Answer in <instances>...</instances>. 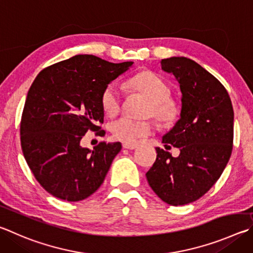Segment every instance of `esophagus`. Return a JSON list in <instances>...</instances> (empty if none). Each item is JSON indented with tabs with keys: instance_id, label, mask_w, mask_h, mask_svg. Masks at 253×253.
<instances>
[{
	"instance_id": "34e87169",
	"label": "esophagus",
	"mask_w": 253,
	"mask_h": 253,
	"mask_svg": "<svg viewBox=\"0 0 253 253\" xmlns=\"http://www.w3.org/2000/svg\"><path fill=\"white\" fill-rule=\"evenodd\" d=\"M123 148H125V149H135V148H137V145L136 144H123Z\"/></svg>"
}]
</instances>
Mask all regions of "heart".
<instances>
[{
	"mask_svg": "<svg viewBox=\"0 0 253 253\" xmlns=\"http://www.w3.org/2000/svg\"><path fill=\"white\" fill-rule=\"evenodd\" d=\"M132 88L140 91L148 98L146 115H151L159 123H170L177 116L176 104L169 99L170 88L162 77L151 72L140 73L129 82ZM122 104V90L117 82L105 87L100 95L103 111L109 116L116 114ZM109 130L116 140L131 144L140 137L147 136L151 130L148 119H134L127 116L118 117L109 124Z\"/></svg>",
	"mask_w": 253,
	"mask_h": 253,
	"instance_id": "obj_1",
	"label": "heart"
}]
</instances>
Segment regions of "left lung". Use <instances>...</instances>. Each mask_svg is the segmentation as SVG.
Segmentation results:
<instances>
[{
  "label": "left lung",
  "instance_id": "1",
  "mask_svg": "<svg viewBox=\"0 0 253 253\" xmlns=\"http://www.w3.org/2000/svg\"><path fill=\"white\" fill-rule=\"evenodd\" d=\"M181 91L180 118L163 137L166 149H179L178 157L157 147V158L146 173L151 189L171 206L201 198L221 176L232 153L233 108L224 86L198 63L187 57L162 59Z\"/></svg>",
  "mask_w": 253,
  "mask_h": 253
}]
</instances>
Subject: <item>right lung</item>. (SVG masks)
<instances>
[{
    "mask_svg": "<svg viewBox=\"0 0 253 253\" xmlns=\"http://www.w3.org/2000/svg\"><path fill=\"white\" fill-rule=\"evenodd\" d=\"M76 55L53 64L30 87L21 119V146L27 165L48 194L81 201L104 182L121 142L81 146L87 131L104 136L100 95L132 65Z\"/></svg>",
    "mask_w": 253,
    "mask_h": 253,
    "instance_id": "add662e5",
    "label": "right lung"
}]
</instances>
